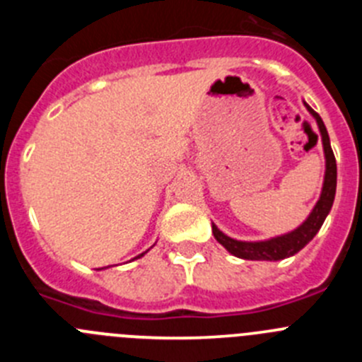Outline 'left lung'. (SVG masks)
<instances>
[{
	"label": "left lung",
	"mask_w": 362,
	"mask_h": 362,
	"mask_svg": "<svg viewBox=\"0 0 362 362\" xmlns=\"http://www.w3.org/2000/svg\"><path fill=\"white\" fill-rule=\"evenodd\" d=\"M306 108H308L310 114H312V116L315 117V121H317V127L319 130H321L322 146H325L326 174L325 183H322L321 197H319L317 204L313 206L308 219H306L299 228L293 230V232L290 233H284L281 238L268 239V241H235V239L225 235L221 230H217V226H212L214 238H216L221 245L225 246L230 254L235 255V257L250 259V261H279V259L290 257V255L303 250V248L315 238V233L319 232V228H321L322 223H325L326 216L330 212L335 197V187H337V165H335V156L334 150H332L330 146V137H328V132H326V127L325 123H322L321 116H319L317 112L313 110L312 107H308V105H306Z\"/></svg>",
	"instance_id": "left-lung-1"
}]
</instances>
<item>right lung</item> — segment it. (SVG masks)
Returning <instances> with one entry per match:
<instances>
[{
    "instance_id": "1",
    "label": "right lung",
    "mask_w": 362,
    "mask_h": 362,
    "mask_svg": "<svg viewBox=\"0 0 362 362\" xmlns=\"http://www.w3.org/2000/svg\"><path fill=\"white\" fill-rule=\"evenodd\" d=\"M141 255H143V254H141ZM141 255H137V257H141ZM137 257H136V259H137Z\"/></svg>"
}]
</instances>
